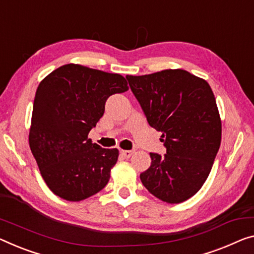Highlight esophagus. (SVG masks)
Listing matches in <instances>:
<instances>
[{
    "label": "esophagus",
    "instance_id": "obj_1",
    "mask_svg": "<svg viewBox=\"0 0 254 254\" xmlns=\"http://www.w3.org/2000/svg\"><path fill=\"white\" fill-rule=\"evenodd\" d=\"M132 153H134V152H132V151H129V150H122V151H120V154H122L123 157H124V158H126V159L130 158L131 155H132Z\"/></svg>",
    "mask_w": 254,
    "mask_h": 254
}]
</instances>
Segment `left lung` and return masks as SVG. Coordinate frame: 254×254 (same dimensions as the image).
Masks as SVG:
<instances>
[{
  "label": "left lung",
  "instance_id": "left-lung-1",
  "mask_svg": "<svg viewBox=\"0 0 254 254\" xmlns=\"http://www.w3.org/2000/svg\"><path fill=\"white\" fill-rule=\"evenodd\" d=\"M126 78L167 149L165 157L150 153L151 166L140 174V181L167 203L189 200L205 183L221 142V120L211 87L183 69Z\"/></svg>",
  "mask_w": 254,
  "mask_h": 254
}]
</instances>
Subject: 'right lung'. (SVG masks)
I'll list each match as a JSON object with an SVG mask.
<instances>
[{
    "mask_svg": "<svg viewBox=\"0 0 254 254\" xmlns=\"http://www.w3.org/2000/svg\"><path fill=\"white\" fill-rule=\"evenodd\" d=\"M126 91L127 81L119 73L75 64L56 69L38 85L29 146L43 179L58 196L79 202L108 184L119 151L103 149L87 136L103 116L108 97Z\"/></svg>",
    "mask_w": 254,
    "mask_h": 254,
    "instance_id": "right-lung-1",
    "label": "right lung"
}]
</instances>
